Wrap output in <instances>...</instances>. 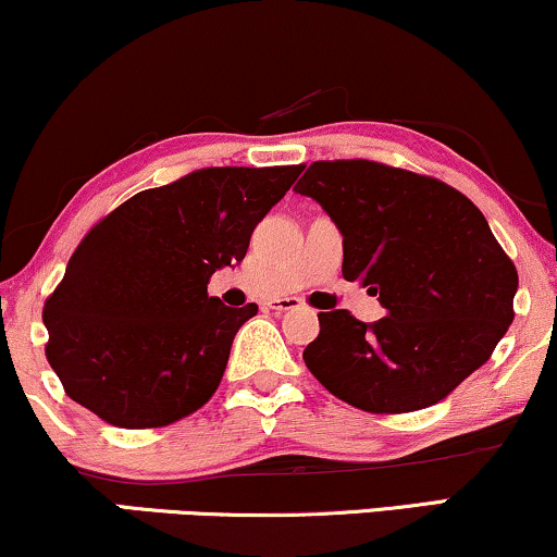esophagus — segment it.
I'll list each match as a JSON object with an SVG mask.
<instances>
[{
	"label": "esophagus",
	"mask_w": 557,
	"mask_h": 557,
	"mask_svg": "<svg viewBox=\"0 0 557 557\" xmlns=\"http://www.w3.org/2000/svg\"><path fill=\"white\" fill-rule=\"evenodd\" d=\"M299 299H276V301H268V310H276V312H286V310H297Z\"/></svg>",
	"instance_id": "34e87169"
}]
</instances>
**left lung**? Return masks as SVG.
Here are the masks:
<instances>
[{
    "label": "left lung",
    "instance_id": "left-lung-1",
    "mask_svg": "<svg viewBox=\"0 0 557 557\" xmlns=\"http://www.w3.org/2000/svg\"><path fill=\"white\" fill-rule=\"evenodd\" d=\"M343 235V278L387 318L320 312L307 369L367 413L444 400L491 359L513 320L519 276L480 209L436 177L372 160L312 162L294 185Z\"/></svg>",
    "mask_w": 557,
    "mask_h": 557
}]
</instances>
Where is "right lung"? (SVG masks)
Returning a JSON list of instances; mask_svg holds the SVG:
<instances>
[{
	"label": "right lung",
	"mask_w": 557,
	"mask_h": 557,
	"mask_svg": "<svg viewBox=\"0 0 557 557\" xmlns=\"http://www.w3.org/2000/svg\"><path fill=\"white\" fill-rule=\"evenodd\" d=\"M301 170L203 168L102 216L44 305L64 393L121 429H160L209 403L258 305L226 307L206 284L245 258Z\"/></svg>",
	"instance_id": "obj_1"
}]
</instances>
